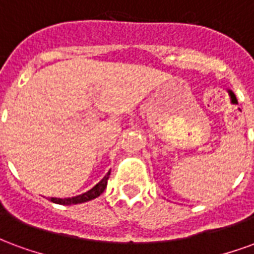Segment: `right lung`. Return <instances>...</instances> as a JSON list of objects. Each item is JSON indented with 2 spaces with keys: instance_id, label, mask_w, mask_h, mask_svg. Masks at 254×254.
<instances>
[{
  "instance_id": "right-lung-1",
  "label": "right lung",
  "mask_w": 254,
  "mask_h": 254,
  "mask_svg": "<svg viewBox=\"0 0 254 254\" xmlns=\"http://www.w3.org/2000/svg\"><path fill=\"white\" fill-rule=\"evenodd\" d=\"M109 176H110V171L103 177V180H102L99 184H96L91 190L85 191L83 194H78V196L76 197H69V198H54V197H52L50 200H52L53 202H57V204H64V205H70V204H78V202H85L89 201V200H94V198L100 196V194L105 191L106 187H107Z\"/></svg>"
}]
</instances>
